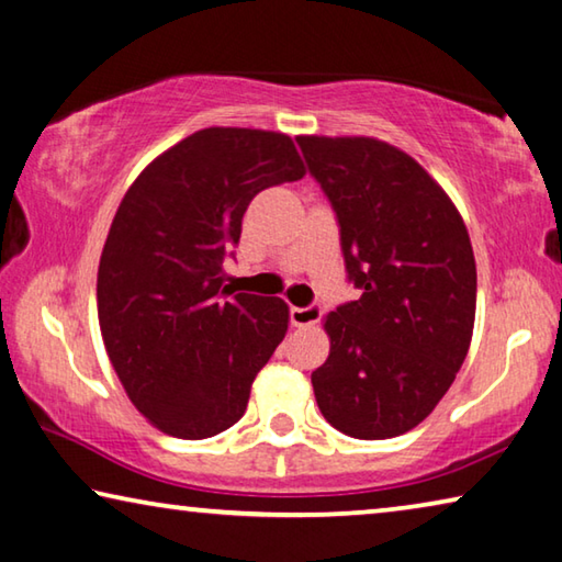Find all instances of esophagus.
<instances>
[{
	"label": "esophagus",
	"instance_id": "esophagus-1",
	"mask_svg": "<svg viewBox=\"0 0 562 562\" xmlns=\"http://www.w3.org/2000/svg\"><path fill=\"white\" fill-rule=\"evenodd\" d=\"M324 316V306L321 303H311V306H293L291 308V324L293 326H314Z\"/></svg>",
	"mask_w": 562,
	"mask_h": 562
}]
</instances>
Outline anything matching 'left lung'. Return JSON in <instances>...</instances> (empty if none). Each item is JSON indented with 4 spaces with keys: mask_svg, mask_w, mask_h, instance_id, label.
Returning <instances> with one entry per match:
<instances>
[{
    "mask_svg": "<svg viewBox=\"0 0 562 562\" xmlns=\"http://www.w3.org/2000/svg\"><path fill=\"white\" fill-rule=\"evenodd\" d=\"M341 228L361 296L326 316L330 353L311 373L324 418L381 440L438 406L471 348L475 259L453 201L430 173L371 136H296Z\"/></svg>",
    "mask_w": 562,
    "mask_h": 562,
    "instance_id": "1",
    "label": "left lung"
}]
</instances>
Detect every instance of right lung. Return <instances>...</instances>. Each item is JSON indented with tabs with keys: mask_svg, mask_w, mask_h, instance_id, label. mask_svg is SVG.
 Returning a JSON list of instances; mask_svg holds the SVG:
<instances>
[{
	"mask_svg": "<svg viewBox=\"0 0 562 562\" xmlns=\"http://www.w3.org/2000/svg\"><path fill=\"white\" fill-rule=\"evenodd\" d=\"M303 173L291 136L209 126L156 156L119 204L97 276L101 338L126 395L164 434L201 440L244 416L289 306L228 291L224 259L251 199Z\"/></svg>",
	"mask_w": 562,
	"mask_h": 562,
	"instance_id": "obj_1",
	"label": "right lung"
}]
</instances>
